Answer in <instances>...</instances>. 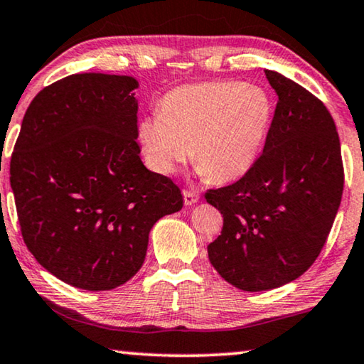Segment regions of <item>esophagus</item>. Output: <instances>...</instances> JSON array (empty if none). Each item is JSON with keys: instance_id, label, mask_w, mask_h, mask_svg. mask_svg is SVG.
Wrapping results in <instances>:
<instances>
[{"instance_id": "34e87169", "label": "esophagus", "mask_w": 364, "mask_h": 364, "mask_svg": "<svg viewBox=\"0 0 364 364\" xmlns=\"http://www.w3.org/2000/svg\"><path fill=\"white\" fill-rule=\"evenodd\" d=\"M198 202V195L192 192V191H183V203L187 205V207H192Z\"/></svg>"}]
</instances>
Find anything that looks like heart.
<instances>
[{
	"label": "heart",
	"instance_id": "heart-1",
	"mask_svg": "<svg viewBox=\"0 0 364 364\" xmlns=\"http://www.w3.org/2000/svg\"><path fill=\"white\" fill-rule=\"evenodd\" d=\"M274 103L264 88L240 82H207L173 88L159 114L138 126L146 164L172 176L187 157L200 177L231 182L250 172L269 136Z\"/></svg>",
	"mask_w": 364,
	"mask_h": 364
}]
</instances>
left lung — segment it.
<instances>
[{"label": "left lung", "mask_w": 364, "mask_h": 364, "mask_svg": "<svg viewBox=\"0 0 364 364\" xmlns=\"http://www.w3.org/2000/svg\"><path fill=\"white\" fill-rule=\"evenodd\" d=\"M264 72L277 105L262 154L238 182L205 193L223 215L208 259L246 292L281 287L314 264L343 193L340 139L328 109L291 78Z\"/></svg>", "instance_id": "1"}]
</instances>
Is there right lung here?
Instances as JSON below:
<instances>
[{"label": "right lung", "instance_id": "1", "mask_svg": "<svg viewBox=\"0 0 364 364\" xmlns=\"http://www.w3.org/2000/svg\"><path fill=\"white\" fill-rule=\"evenodd\" d=\"M138 80L75 73L41 90L21 124L11 188L24 243L62 282L112 291L143 266L149 231L183 198L139 157Z\"/></svg>", "mask_w": 364, "mask_h": 364}]
</instances>
